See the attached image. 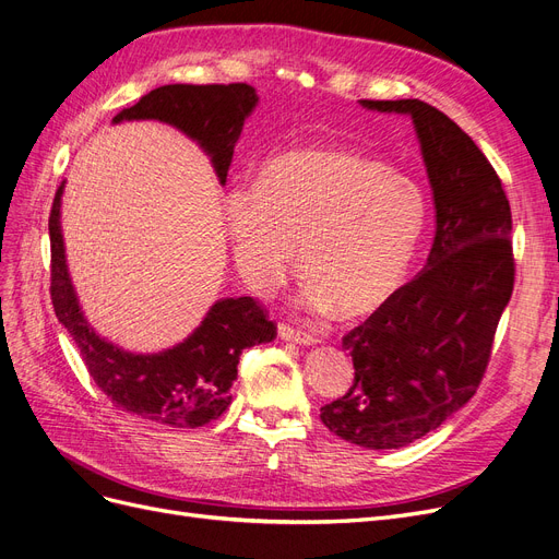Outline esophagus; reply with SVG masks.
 Masks as SVG:
<instances>
[{
    "label": "esophagus",
    "instance_id": "esophagus-1",
    "mask_svg": "<svg viewBox=\"0 0 559 559\" xmlns=\"http://www.w3.org/2000/svg\"><path fill=\"white\" fill-rule=\"evenodd\" d=\"M277 334H280V337H282L284 342H294V344H300V346H311V344H317V340L311 337L309 332L296 330V328L286 325V323H280V328H277Z\"/></svg>",
    "mask_w": 559,
    "mask_h": 559
}]
</instances>
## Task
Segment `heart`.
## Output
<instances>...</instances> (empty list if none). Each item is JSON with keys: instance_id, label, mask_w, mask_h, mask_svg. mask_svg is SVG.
Wrapping results in <instances>:
<instances>
[{"instance_id": "heart-1", "label": "heart", "mask_w": 559, "mask_h": 559, "mask_svg": "<svg viewBox=\"0 0 559 559\" xmlns=\"http://www.w3.org/2000/svg\"><path fill=\"white\" fill-rule=\"evenodd\" d=\"M427 194L376 155L296 146L267 158L254 186L225 197V222L242 282L275 288L294 265L302 302L357 321L404 286L427 229Z\"/></svg>"}]
</instances>
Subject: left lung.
<instances>
[{
	"mask_svg": "<svg viewBox=\"0 0 559 559\" xmlns=\"http://www.w3.org/2000/svg\"><path fill=\"white\" fill-rule=\"evenodd\" d=\"M360 105L413 119L436 236L424 271L342 340L355 381L321 408V421L357 448L399 450L438 429L481 383L513 292L511 209L486 155L440 109L417 98Z\"/></svg>",
	"mask_w": 559,
	"mask_h": 559,
	"instance_id": "obj_1",
	"label": "left lung"
}]
</instances>
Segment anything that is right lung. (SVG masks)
Returning a JSON list of instances; mask_svg holds the SVG:
<instances>
[{
  "label": "right lung",
  "mask_w": 559,
  "mask_h": 559,
  "mask_svg": "<svg viewBox=\"0 0 559 559\" xmlns=\"http://www.w3.org/2000/svg\"><path fill=\"white\" fill-rule=\"evenodd\" d=\"M259 96L250 84H165L121 109L115 123L155 119L178 128L211 155L219 183H227L234 146ZM59 186L50 213V296L59 323L71 332L82 360L119 411L171 429H197L231 404L240 353L277 337L254 298H222L192 334L160 353H130L107 342L82 314L61 236Z\"/></svg>",
  "instance_id": "obj_1"
}]
</instances>
